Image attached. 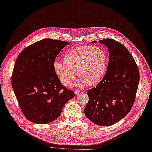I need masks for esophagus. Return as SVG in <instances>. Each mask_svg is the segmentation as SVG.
I'll return each mask as SVG.
<instances>
[{
  "label": "esophagus",
  "instance_id": "obj_1",
  "mask_svg": "<svg viewBox=\"0 0 152 152\" xmlns=\"http://www.w3.org/2000/svg\"><path fill=\"white\" fill-rule=\"evenodd\" d=\"M75 93L76 94H79L80 93V91L79 90V89H75Z\"/></svg>",
  "mask_w": 152,
  "mask_h": 152
}]
</instances>
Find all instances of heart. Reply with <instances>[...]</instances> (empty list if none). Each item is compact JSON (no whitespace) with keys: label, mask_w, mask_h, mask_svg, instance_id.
I'll return each mask as SVG.
<instances>
[{"label":"heart","mask_w":152,"mask_h":152,"mask_svg":"<svg viewBox=\"0 0 152 152\" xmlns=\"http://www.w3.org/2000/svg\"><path fill=\"white\" fill-rule=\"evenodd\" d=\"M107 66V56L99 47L85 46L71 49L64 57V61L56 60L53 67L61 83L69 85L77 76V85L93 86L103 77Z\"/></svg>","instance_id":"1"}]
</instances>
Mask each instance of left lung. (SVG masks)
I'll list each match as a JSON object with an SVG mask.
<instances>
[{
	"label": "left lung",
	"instance_id": "left-lung-1",
	"mask_svg": "<svg viewBox=\"0 0 152 152\" xmlns=\"http://www.w3.org/2000/svg\"><path fill=\"white\" fill-rule=\"evenodd\" d=\"M99 42L108 49V65L102 80L87 92L89 101L85 114L94 124L108 126L121 120L131 110L140 72L133 56L123 44L112 39Z\"/></svg>",
	"mask_w": 152,
	"mask_h": 152
}]
</instances>
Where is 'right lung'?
<instances>
[{
    "label": "right lung",
    "mask_w": 152,
    "mask_h": 152,
    "mask_svg": "<svg viewBox=\"0 0 152 152\" xmlns=\"http://www.w3.org/2000/svg\"><path fill=\"white\" fill-rule=\"evenodd\" d=\"M69 42L44 39L26 48L15 61L12 85L20 108L26 118L46 124L60 116L65 104L75 96L62 85L53 64Z\"/></svg>",
    "instance_id": "add662e5"
}]
</instances>
